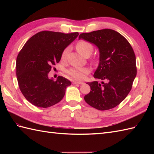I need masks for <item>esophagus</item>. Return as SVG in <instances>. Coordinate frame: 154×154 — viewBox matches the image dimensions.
I'll return each instance as SVG.
<instances>
[{"mask_svg":"<svg viewBox=\"0 0 154 154\" xmlns=\"http://www.w3.org/2000/svg\"><path fill=\"white\" fill-rule=\"evenodd\" d=\"M73 84H75V85H76V84L83 85L84 83H83V82H81V81H73Z\"/></svg>","mask_w":154,"mask_h":154,"instance_id":"obj_1","label":"esophagus"}]
</instances>
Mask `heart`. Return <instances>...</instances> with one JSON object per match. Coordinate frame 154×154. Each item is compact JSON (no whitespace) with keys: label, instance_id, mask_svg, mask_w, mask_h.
Returning a JSON list of instances; mask_svg holds the SVG:
<instances>
[{"label":"heart","instance_id":"obj_1","mask_svg":"<svg viewBox=\"0 0 154 154\" xmlns=\"http://www.w3.org/2000/svg\"><path fill=\"white\" fill-rule=\"evenodd\" d=\"M76 49L79 53L85 55L87 53H92L93 47L89 42L85 40H80L76 44ZM69 51V48H65L62 51L61 58L62 60H66L67 55ZM89 69L87 67H71L67 70V73L71 77L77 80H83L85 78L86 75L89 73Z\"/></svg>","mask_w":154,"mask_h":154}]
</instances>
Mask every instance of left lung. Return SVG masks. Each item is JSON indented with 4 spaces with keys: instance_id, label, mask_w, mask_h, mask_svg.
I'll return each mask as SVG.
<instances>
[{
    "instance_id": "8db88e82",
    "label": "left lung",
    "mask_w": 154,
    "mask_h": 154,
    "mask_svg": "<svg viewBox=\"0 0 154 154\" xmlns=\"http://www.w3.org/2000/svg\"><path fill=\"white\" fill-rule=\"evenodd\" d=\"M79 39L93 44L99 49V63L93 76L103 80L101 83H87L91 91L84 99L97 110L113 109L128 94L136 76L133 49L122 35L111 29L81 34Z\"/></svg>"
}]
</instances>
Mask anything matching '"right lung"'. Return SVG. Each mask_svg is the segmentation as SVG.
<instances>
[{
    "label": "right lung",
    "mask_w": 154,
    "mask_h": 154,
    "mask_svg": "<svg viewBox=\"0 0 154 154\" xmlns=\"http://www.w3.org/2000/svg\"><path fill=\"white\" fill-rule=\"evenodd\" d=\"M78 35V32H40L29 39L19 52L16 63L19 88L34 106L48 108L63 98L71 81L61 76L54 81L48 73L60 62L64 49Z\"/></svg>",
    "instance_id": "add662e5"
}]
</instances>
